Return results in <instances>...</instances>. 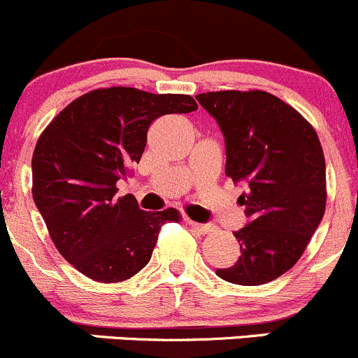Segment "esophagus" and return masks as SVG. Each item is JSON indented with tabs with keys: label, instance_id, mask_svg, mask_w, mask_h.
Instances as JSON below:
<instances>
[{
	"label": "esophagus",
	"instance_id": "1",
	"mask_svg": "<svg viewBox=\"0 0 358 358\" xmlns=\"http://www.w3.org/2000/svg\"><path fill=\"white\" fill-rule=\"evenodd\" d=\"M185 223L190 227V229H194V230H196V232H199V234L213 232V225H211V223H197V222H192V220H190V218H185Z\"/></svg>",
	"mask_w": 358,
	"mask_h": 358
}]
</instances>
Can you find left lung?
Instances as JSON below:
<instances>
[{"instance_id":"8db88e82","label":"left lung","mask_w":358,"mask_h":358,"mask_svg":"<svg viewBox=\"0 0 358 358\" xmlns=\"http://www.w3.org/2000/svg\"><path fill=\"white\" fill-rule=\"evenodd\" d=\"M225 138V173L246 185L248 223L234 232L241 256L216 275L259 286L286 273L326 211V161L315 129L266 92H209L196 96Z\"/></svg>"}]
</instances>
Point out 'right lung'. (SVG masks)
<instances>
[{
	"mask_svg": "<svg viewBox=\"0 0 358 358\" xmlns=\"http://www.w3.org/2000/svg\"><path fill=\"white\" fill-rule=\"evenodd\" d=\"M190 95L95 90L50 122L32 154V199L60 255L86 277L121 282L149 263L162 223L176 209L143 211L115 183L140 161L147 131L164 114H189Z\"/></svg>",
	"mask_w": 358,
	"mask_h": 358,
	"instance_id": "add662e5",
	"label": "right lung"
}]
</instances>
